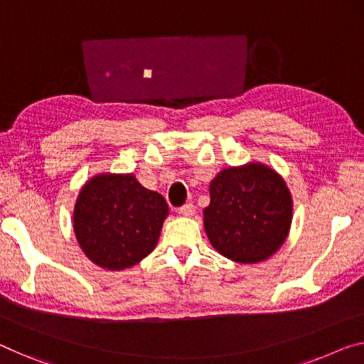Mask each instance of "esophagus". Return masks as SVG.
Returning a JSON list of instances; mask_svg holds the SVG:
<instances>
[{
    "mask_svg": "<svg viewBox=\"0 0 364 364\" xmlns=\"http://www.w3.org/2000/svg\"><path fill=\"white\" fill-rule=\"evenodd\" d=\"M194 210H196V205H194L193 203H188V204H184V205H181L180 209H178V214L189 217V215L194 214Z\"/></svg>",
    "mask_w": 364,
    "mask_h": 364,
    "instance_id": "obj_1",
    "label": "esophagus"
}]
</instances>
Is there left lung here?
Returning a JSON list of instances; mask_svg holds the SVG:
<instances>
[{
  "label": "left lung",
  "instance_id": "obj_1",
  "mask_svg": "<svg viewBox=\"0 0 364 364\" xmlns=\"http://www.w3.org/2000/svg\"><path fill=\"white\" fill-rule=\"evenodd\" d=\"M204 229L220 255L237 263L271 257L286 240L292 203L283 178L263 165L227 168L210 181Z\"/></svg>",
  "mask_w": 364,
  "mask_h": 364
}]
</instances>
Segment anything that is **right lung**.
I'll use <instances>...</instances> for the list:
<instances>
[{
    "label": "right lung",
    "instance_id": "right-lung-1",
    "mask_svg": "<svg viewBox=\"0 0 364 364\" xmlns=\"http://www.w3.org/2000/svg\"><path fill=\"white\" fill-rule=\"evenodd\" d=\"M168 204L134 175H100L81 189L73 227L91 262L124 269L154 252Z\"/></svg>",
    "mask_w": 364,
    "mask_h": 364
}]
</instances>
